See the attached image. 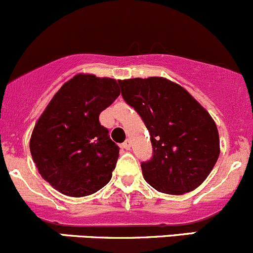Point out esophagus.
Segmentation results:
<instances>
[{"label": "esophagus", "mask_w": 253, "mask_h": 253, "mask_svg": "<svg viewBox=\"0 0 253 253\" xmlns=\"http://www.w3.org/2000/svg\"><path fill=\"white\" fill-rule=\"evenodd\" d=\"M130 146H131V145H130L129 140H126V141H124L123 144H122V147L126 148V150H130Z\"/></svg>", "instance_id": "1"}]
</instances>
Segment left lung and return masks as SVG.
Wrapping results in <instances>:
<instances>
[{"instance_id":"left-lung-1","label":"left lung","mask_w":253,"mask_h":253,"mask_svg":"<svg viewBox=\"0 0 253 253\" xmlns=\"http://www.w3.org/2000/svg\"><path fill=\"white\" fill-rule=\"evenodd\" d=\"M122 96L139 113L153 156L141 163L145 180L163 194L184 195L210 175L219 157L212 117L180 85L161 77L118 80Z\"/></svg>"}]
</instances>
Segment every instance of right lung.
Here are the masks:
<instances>
[{
	"label": "right lung",
	"mask_w": 253,
	"mask_h": 253,
	"mask_svg": "<svg viewBox=\"0 0 253 253\" xmlns=\"http://www.w3.org/2000/svg\"><path fill=\"white\" fill-rule=\"evenodd\" d=\"M121 95L117 80L78 74L62 85L36 122L30 152L39 173L61 194H95L112 178L119 147L98 121Z\"/></svg>",
	"instance_id": "right-lung-1"
}]
</instances>
